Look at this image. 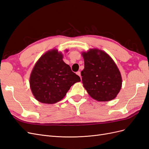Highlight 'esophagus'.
<instances>
[{
  "instance_id": "obj_1",
  "label": "esophagus",
  "mask_w": 149,
  "mask_h": 149,
  "mask_svg": "<svg viewBox=\"0 0 149 149\" xmlns=\"http://www.w3.org/2000/svg\"><path fill=\"white\" fill-rule=\"evenodd\" d=\"M76 74L77 75H78L79 77H81V72L80 71H78V72H76Z\"/></svg>"
}]
</instances>
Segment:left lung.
Returning a JSON list of instances; mask_svg holds the SVG:
<instances>
[{"label":"left lung","instance_id":"8db88e82","mask_svg":"<svg viewBox=\"0 0 149 149\" xmlns=\"http://www.w3.org/2000/svg\"><path fill=\"white\" fill-rule=\"evenodd\" d=\"M84 68L81 71L83 87L89 95L100 102L109 101L116 97L123 79L118 66L104 51L91 48L82 52Z\"/></svg>","mask_w":149,"mask_h":149}]
</instances>
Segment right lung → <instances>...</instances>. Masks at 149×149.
Returning <instances> with one entry per match:
<instances>
[{
  "label": "right lung",
  "mask_w": 149,
  "mask_h": 149,
  "mask_svg": "<svg viewBox=\"0 0 149 149\" xmlns=\"http://www.w3.org/2000/svg\"><path fill=\"white\" fill-rule=\"evenodd\" d=\"M63 58L61 52L53 48L45 53L36 62L29 83L31 93L38 101L55 104L64 98L72 85L81 81L79 76L71 71Z\"/></svg>",
  "instance_id": "1"
}]
</instances>
